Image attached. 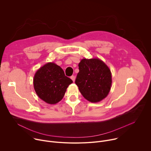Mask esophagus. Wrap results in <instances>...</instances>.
Returning <instances> with one entry per match:
<instances>
[{
    "label": "esophagus",
    "mask_w": 151,
    "mask_h": 151,
    "mask_svg": "<svg viewBox=\"0 0 151 151\" xmlns=\"http://www.w3.org/2000/svg\"><path fill=\"white\" fill-rule=\"evenodd\" d=\"M70 78L72 79V80L74 82L75 81V76H73V75H72V76H70Z\"/></svg>",
    "instance_id": "34e87169"
}]
</instances>
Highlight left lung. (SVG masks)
<instances>
[{
    "mask_svg": "<svg viewBox=\"0 0 151 151\" xmlns=\"http://www.w3.org/2000/svg\"><path fill=\"white\" fill-rule=\"evenodd\" d=\"M79 72L75 83L87 100L96 103L109 94L112 84V75L109 68L97 58L82 59L79 63Z\"/></svg>",
    "mask_w": 151,
    "mask_h": 151,
    "instance_id": "1",
    "label": "left lung"
}]
</instances>
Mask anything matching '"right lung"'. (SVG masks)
<instances>
[{"label":"right lung","mask_w":151,"mask_h":151,"mask_svg":"<svg viewBox=\"0 0 151 151\" xmlns=\"http://www.w3.org/2000/svg\"><path fill=\"white\" fill-rule=\"evenodd\" d=\"M72 80L65 76L63 70L53 63H48L35 73V90L42 100L49 104H55L64 97Z\"/></svg>","instance_id":"1"}]
</instances>
